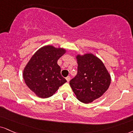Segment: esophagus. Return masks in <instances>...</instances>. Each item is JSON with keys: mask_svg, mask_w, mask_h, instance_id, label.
<instances>
[{"mask_svg": "<svg viewBox=\"0 0 133 133\" xmlns=\"http://www.w3.org/2000/svg\"><path fill=\"white\" fill-rule=\"evenodd\" d=\"M65 79L67 80V81H68V82H69L70 80H71V77H70L69 76H68L66 78H65Z\"/></svg>", "mask_w": 133, "mask_h": 133, "instance_id": "esophagus-1", "label": "esophagus"}]
</instances>
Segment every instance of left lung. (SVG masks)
Listing matches in <instances>:
<instances>
[{
	"instance_id": "8db88e82",
	"label": "left lung",
	"mask_w": 133,
	"mask_h": 133,
	"mask_svg": "<svg viewBox=\"0 0 133 133\" xmlns=\"http://www.w3.org/2000/svg\"><path fill=\"white\" fill-rule=\"evenodd\" d=\"M77 74L69 84L80 102L89 103L100 98L108 90L111 76L103 62L92 53L76 56Z\"/></svg>"
}]
</instances>
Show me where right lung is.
Segmentation results:
<instances>
[{
    "instance_id": "1",
    "label": "right lung",
    "mask_w": 133,
    "mask_h": 133,
    "mask_svg": "<svg viewBox=\"0 0 133 133\" xmlns=\"http://www.w3.org/2000/svg\"><path fill=\"white\" fill-rule=\"evenodd\" d=\"M65 52L66 50L62 48L44 46L32 56L25 65L24 81L37 97H50L67 82L61 75V68L57 64V61Z\"/></svg>"
}]
</instances>
